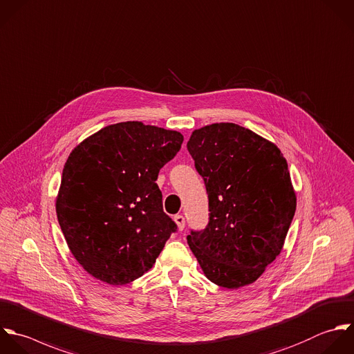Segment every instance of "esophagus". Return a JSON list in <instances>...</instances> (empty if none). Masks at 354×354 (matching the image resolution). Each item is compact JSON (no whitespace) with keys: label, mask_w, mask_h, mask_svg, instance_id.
I'll return each mask as SVG.
<instances>
[{"label":"esophagus","mask_w":354,"mask_h":354,"mask_svg":"<svg viewBox=\"0 0 354 354\" xmlns=\"http://www.w3.org/2000/svg\"><path fill=\"white\" fill-rule=\"evenodd\" d=\"M174 221L176 222L179 230H183V229H185V216H183V215H175V216H174Z\"/></svg>","instance_id":"obj_1"}]
</instances>
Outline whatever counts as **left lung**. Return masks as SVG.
Wrapping results in <instances>:
<instances>
[{"label": "left lung", "instance_id": "8db88e82", "mask_svg": "<svg viewBox=\"0 0 354 354\" xmlns=\"http://www.w3.org/2000/svg\"><path fill=\"white\" fill-rule=\"evenodd\" d=\"M187 150L204 179L209 221L187 244L209 281L236 290L280 255L297 209L287 160L251 129L219 122L196 129Z\"/></svg>", "mask_w": 354, "mask_h": 354}]
</instances>
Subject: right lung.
Segmentation results:
<instances>
[{"label": "right lung", "mask_w": 354, "mask_h": 354, "mask_svg": "<svg viewBox=\"0 0 354 354\" xmlns=\"http://www.w3.org/2000/svg\"><path fill=\"white\" fill-rule=\"evenodd\" d=\"M182 142L180 132L127 121L70 153L56 215L73 257L95 279L111 286L139 279L176 232L156 180Z\"/></svg>", "instance_id": "right-lung-1"}]
</instances>
